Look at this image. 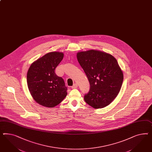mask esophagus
I'll return each mask as SVG.
<instances>
[{"mask_svg": "<svg viewBox=\"0 0 152 152\" xmlns=\"http://www.w3.org/2000/svg\"><path fill=\"white\" fill-rule=\"evenodd\" d=\"M77 87H78V84L75 83V84H73V86L72 87V89H75V88H77Z\"/></svg>", "mask_w": 152, "mask_h": 152, "instance_id": "obj_1", "label": "esophagus"}]
</instances>
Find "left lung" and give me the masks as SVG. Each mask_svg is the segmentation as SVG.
<instances>
[{"label": "left lung", "mask_w": 152, "mask_h": 152, "mask_svg": "<svg viewBox=\"0 0 152 152\" xmlns=\"http://www.w3.org/2000/svg\"><path fill=\"white\" fill-rule=\"evenodd\" d=\"M77 56L90 84L85 102L95 109L108 105L117 97L123 81L117 61L109 54L95 50L78 53Z\"/></svg>", "instance_id": "1"}]
</instances>
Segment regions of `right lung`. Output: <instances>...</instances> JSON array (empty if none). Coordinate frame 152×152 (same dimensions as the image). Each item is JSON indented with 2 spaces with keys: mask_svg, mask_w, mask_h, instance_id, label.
Here are the masks:
<instances>
[{
  "mask_svg": "<svg viewBox=\"0 0 152 152\" xmlns=\"http://www.w3.org/2000/svg\"><path fill=\"white\" fill-rule=\"evenodd\" d=\"M63 53H49L33 63L27 73V84L33 99L44 107L53 108L67 95L63 79L55 73Z\"/></svg>",
  "mask_w": 152,
  "mask_h": 152,
  "instance_id": "right-lung-1",
  "label": "right lung"
}]
</instances>
